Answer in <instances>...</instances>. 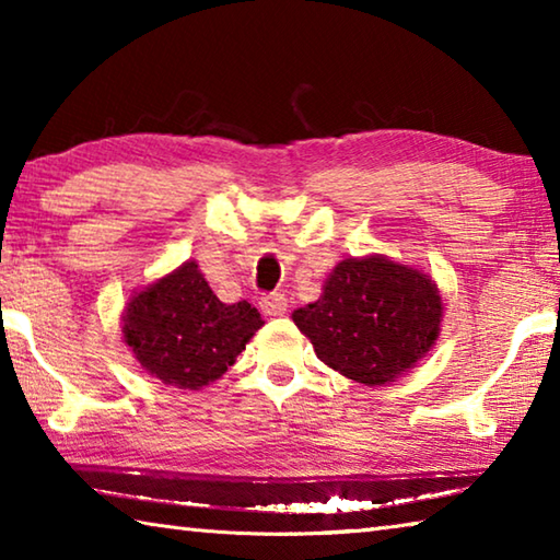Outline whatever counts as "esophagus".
Listing matches in <instances>:
<instances>
[{
  "instance_id": "34e87169",
  "label": "esophagus",
  "mask_w": 560,
  "mask_h": 560,
  "mask_svg": "<svg viewBox=\"0 0 560 560\" xmlns=\"http://www.w3.org/2000/svg\"><path fill=\"white\" fill-rule=\"evenodd\" d=\"M259 306L267 316H283V314H287V308H289V301H287V296H283V293L273 291V293H267V296H261Z\"/></svg>"
}]
</instances>
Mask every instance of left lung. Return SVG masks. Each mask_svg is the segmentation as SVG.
<instances>
[{
	"instance_id": "obj_1",
	"label": "left lung",
	"mask_w": 560,
	"mask_h": 560,
	"mask_svg": "<svg viewBox=\"0 0 560 560\" xmlns=\"http://www.w3.org/2000/svg\"><path fill=\"white\" fill-rule=\"evenodd\" d=\"M442 296L428 273L383 254L343 259L320 299L291 314L316 355L368 387L395 383L434 346Z\"/></svg>"
}]
</instances>
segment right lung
Masks as SVG:
<instances>
[{"mask_svg": "<svg viewBox=\"0 0 560 560\" xmlns=\"http://www.w3.org/2000/svg\"><path fill=\"white\" fill-rule=\"evenodd\" d=\"M261 326L252 303L217 299L197 261L148 283L122 311V338L140 368L179 390L222 377Z\"/></svg>", "mask_w": 560, "mask_h": 560, "instance_id": "add662e5", "label": "right lung"}]
</instances>
